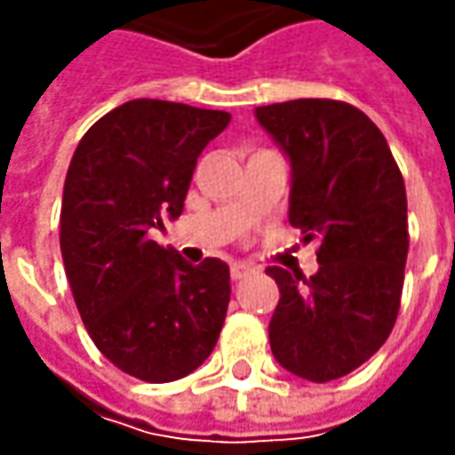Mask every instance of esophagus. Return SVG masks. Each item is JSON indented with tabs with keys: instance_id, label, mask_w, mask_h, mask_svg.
Returning a JSON list of instances; mask_svg holds the SVG:
<instances>
[{
	"instance_id": "obj_1",
	"label": "esophagus",
	"mask_w": 455,
	"mask_h": 455,
	"mask_svg": "<svg viewBox=\"0 0 455 455\" xmlns=\"http://www.w3.org/2000/svg\"><path fill=\"white\" fill-rule=\"evenodd\" d=\"M251 273H253V266H248V263H233V266H230V275H233L235 281L251 275Z\"/></svg>"
}]
</instances>
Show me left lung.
Instances as JSON below:
<instances>
[{"label":"left lung","mask_w":455,"mask_h":455,"mask_svg":"<svg viewBox=\"0 0 455 455\" xmlns=\"http://www.w3.org/2000/svg\"><path fill=\"white\" fill-rule=\"evenodd\" d=\"M255 118L289 156L291 225L319 245L311 278L266 271L281 291L268 323L273 357L329 382L393 331L411 245L405 182L382 132L349 103L299 98L260 106Z\"/></svg>","instance_id":"8db88e82"}]
</instances>
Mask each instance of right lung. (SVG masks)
I'll return each instance as SVG.
<instances>
[{"label":"right lung","mask_w":455,"mask_h":455,"mask_svg":"<svg viewBox=\"0 0 455 455\" xmlns=\"http://www.w3.org/2000/svg\"><path fill=\"white\" fill-rule=\"evenodd\" d=\"M230 114L136 98L98 118L70 159L60 210L68 283L100 355L144 382H172L215 349L230 268L187 263L151 240L180 218L202 149Z\"/></svg>","instance_id":"obj_1"}]
</instances>
